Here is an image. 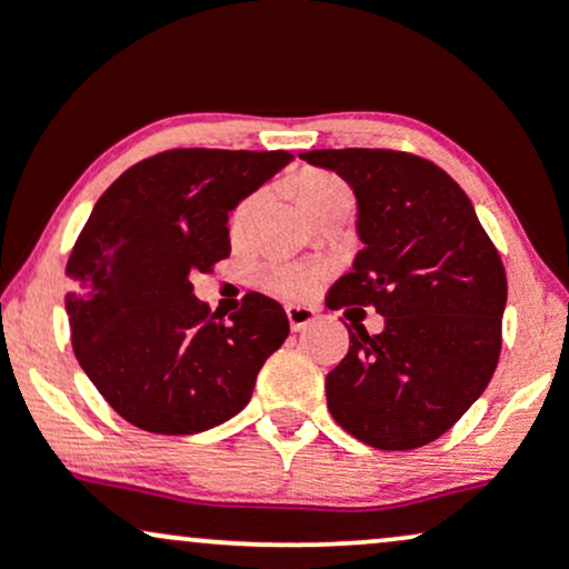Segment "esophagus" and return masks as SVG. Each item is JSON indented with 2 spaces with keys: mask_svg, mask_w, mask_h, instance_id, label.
Instances as JSON below:
<instances>
[{
  "mask_svg": "<svg viewBox=\"0 0 569 569\" xmlns=\"http://www.w3.org/2000/svg\"><path fill=\"white\" fill-rule=\"evenodd\" d=\"M286 316H289L291 331H302L318 318L312 307H302V305H289V307H286Z\"/></svg>",
  "mask_w": 569,
  "mask_h": 569,
  "instance_id": "esophagus-1",
  "label": "esophagus"
}]
</instances>
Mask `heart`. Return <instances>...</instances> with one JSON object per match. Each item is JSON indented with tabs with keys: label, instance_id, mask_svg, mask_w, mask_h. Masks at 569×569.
<instances>
[{
	"label": "heart",
	"instance_id": "b5f03b06",
	"mask_svg": "<svg viewBox=\"0 0 569 569\" xmlns=\"http://www.w3.org/2000/svg\"><path fill=\"white\" fill-rule=\"evenodd\" d=\"M342 187V181L335 179V176L329 173H305L302 179H299V200H302V206H307L312 198H318V194L329 192V189H337ZM253 198H248L240 202L238 208H234L232 213V230H240V227L246 224L248 217H251L253 211ZM262 283L267 286L270 291L276 293H283V297H307L312 289H316L318 283H321L323 278V267L321 264H310V262H286V264H264L262 267Z\"/></svg>",
	"mask_w": 569,
	"mask_h": 569
}]
</instances>
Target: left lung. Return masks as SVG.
Segmentation results:
<instances>
[{"instance_id":"obj_1","label":"left lung","mask_w":569,"mask_h":569,"mask_svg":"<svg viewBox=\"0 0 569 569\" xmlns=\"http://www.w3.org/2000/svg\"><path fill=\"white\" fill-rule=\"evenodd\" d=\"M299 158L348 181L363 248L326 307H375L380 335L352 323L326 377L331 417L375 449L436 441L485 393L500 358L508 283L498 248L449 173L393 149H316ZM348 316V312H345Z\"/></svg>"}]
</instances>
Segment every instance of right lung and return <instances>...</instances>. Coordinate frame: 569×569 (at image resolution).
<instances>
[{"mask_svg": "<svg viewBox=\"0 0 569 569\" xmlns=\"http://www.w3.org/2000/svg\"><path fill=\"white\" fill-rule=\"evenodd\" d=\"M291 160L280 149H168L98 198L67 264V316L77 361L130 426L200 433L251 401L289 337L286 310L251 291L230 321H213L189 278L230 257V211Z\"/></svg>", "mask_w": 569, "mask_h": 569, "instance_id": "add662e5", "label": "right lung"}]
</instances>
